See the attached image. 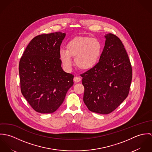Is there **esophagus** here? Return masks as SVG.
<instances>
[{"label": "esophagus", "instance_id": "esophagus-1", "mask_svg": "<svg viewBox=\"0 0 152 152\" xmlns=\"http://www.w3.org/2000/svg\"><path fill=\"white\" fill-rule=\"evenodd\" d=\"M74 81L75 82V83H78L80 81H81V78L80 77H75L74 78Z\"/></svg>", "mask_w": 152, "mask_h": 152}]
</instances>
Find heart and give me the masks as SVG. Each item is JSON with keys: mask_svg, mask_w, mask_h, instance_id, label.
<instances>
[{"mask_svg": "<svg viewBox=\"0 0 152 152\" xmlns=\"http://www.w3.org/2000/svg\"><path fill=\"white\" fill-rule=\"evenodd\" d=\"M101 53L102 44L99 40L88 36H78L69 40L66 49L61 48L59 54L63 64L66 67L72 65V57L79 68L87 70L97 64Z\"/></svg>", "mask_w": 152, "mask_h": 152, "instance_id": "b5f03b06", "label": "heart"}]
</instances>
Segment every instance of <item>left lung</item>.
I'll return each instance as SVG.
<instances>
[{
  "mask_svg": "<svg viewBox=\"0 0 152 152\" xmlns=\"http://www.w3.org/2000/svg\"><path fill=\"white\" fill-rule=\"evenodd\" d=\"M106 41L99 62L81 74L84 87L83 100L93 112L109 114L128 96L132 68L121 40L115 34L105 36Z\"/></svg>",
  "mask_w": 152,
  "mask_h": 152,
  "instance_id": "8db88e82",
  "label": "left lung"
}]
</instances>
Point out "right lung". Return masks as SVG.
Returning a JSON list of instances; mask_svg holds the SVG:
<instances>
[{"label": "right lung", "mask_w": 152, "mask_h": 152, "mask_svg": "<svg viewBox=\"0 0 152 152\" xmlns=\"http://www.w3.org/2000/svg\"><path fill=\"white\" fill-rule=\"evenodd\" d=\"M65 36L61 32L37 36L27 45L20 58L22 95L37 112H54L73 86L74 76L63 70L60 58V45Z\"/></svg>", "instance_id": "right-lung-1"}]
</instances>
